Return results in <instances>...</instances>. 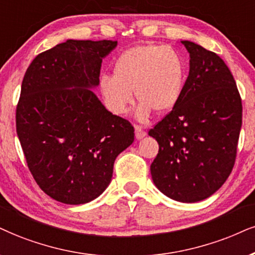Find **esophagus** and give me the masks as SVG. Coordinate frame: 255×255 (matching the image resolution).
Masks as SVG:
<instances>
[{"label":"esophagus","mask_w":255,"mask_h":255,"mask_svg":"<svg viewBox=\"0 0 255 255\" xmlns=\"http://www.w3.org/2000/svg\"><path fill=\"white\" fill-rule=\"evenodd\" d=\"M134 134H136L137 139H142V138L146 134V132L143 130L142 127H139V125H134Z\"/></svg>","instance_id":"esophagus-1"}]
</instances>
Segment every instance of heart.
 I'll return each instance as SVG.
<instances>
[{
  "label": "heart",
  "instance_id": "b5f03b06",
  "mask_svg": "<svg viewBox=\"0 0 255 255\" xmlns=\"http://www.w3.org/2000/svg\"><path fill=\"white\" fill-rule=\"evenodd\" d=\"M187 78V65L172 47L147 43L131 47L113 64V74H103L99 90L109 110L128 111L132 91L138 102L136 116L145 121L151 111L170 112L180 102Z\"/></svg>",
  "mask_w": 255,
  "mask_h": 255
}]
</instances>
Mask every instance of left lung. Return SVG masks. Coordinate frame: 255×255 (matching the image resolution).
<instances>
[{
	"instance_id": "left-lung-1",
	"label": "left lung",
	"mask_w": 255,
	"mask_h": 255,
	"mask_svg": "<svg viewBox=\"0 0 255 255\" xmlns=\"http://www.w3.org/2000/svg\"><path fill=\"white\" fill-rule=\"evenodd\" d=\"M190 70L177 105L149 131L159 145L153 183L180 202L202 201L221 188L237 158L243 104L227 65L214 52L181 41Z\"/></svg>"
}]
</instances>
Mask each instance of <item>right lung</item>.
I'll use <instances>...</instances> for the list:
<instances>
[{"label":"right lung","instance_id":"add662e5","mask_svg":"<svg viewBox=\"0 0 255 255\" xmlns=\"http://www.w3.org/2000/svg\"><path fill=\"white\" fill-rule=\"evenodd\" d=\"M117 41L67 40L35 56L22 80L16 132L37 185L59 202L99 196L113 164L132 144L133 127L112 115L90 89Z\"/></svg>","mask_w":255,"mask_h":255}]
</instances>
